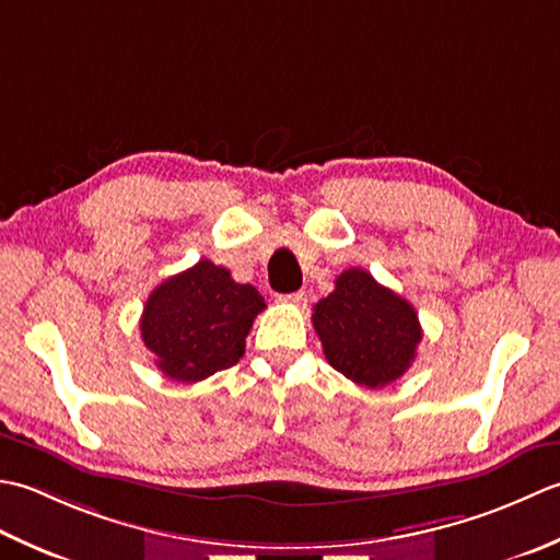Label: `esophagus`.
Here are the masks:
<instances>
[{
	"label": "esophagus",
	"instance_id": "1",
	"mask_svg": "<svg viewBox=\"0 0 560 560\" xmlns=\"http://www.w3.org/2000/svg\"><path fill=\"white\" fill-rule=\"evenodd\" d=\"M278 302H282V304H294V306H300L302 302H304V292H292V294H280L278 296Z\"/></svg>",
	"mask_w": 560,
	"mask_h": 560
}]
</instances>
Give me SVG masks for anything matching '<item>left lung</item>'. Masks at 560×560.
Returning <instances> with one entry per match:
<instances>
[{"label":"left lung","mask_w":560,"mask_h":560,"mask_svg":"<svg viewBox=\"0 0 560 560\" xmlns=\"http://www.w3.org/2000/svg\"><path fill=\"white\" fill-rule=\"evenodd\" d=\"M312 324L330 368L370 389L404 376L423 338L410 302L362 268L340 272L336 290L314 304Z\"/></svg>","instance_id":"1"}]
</instances>
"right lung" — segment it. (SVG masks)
<instances>
[{"label":"right lung","instance_id":"add662e5","mask_svg":"<svg viewBox=\"0 0 560 560\" xmlns=\"http://www.w3.org/2000/svg\"><path fill=\"white\" fill-rule=\"evenodd\" d=\"M266 310L250 284L232 280L212 260L164 280L142 312V340L168 380L200 382L244 355L254 318Z\"/></svg>","mask_w":560,"mask_h":560}]
</instances>
